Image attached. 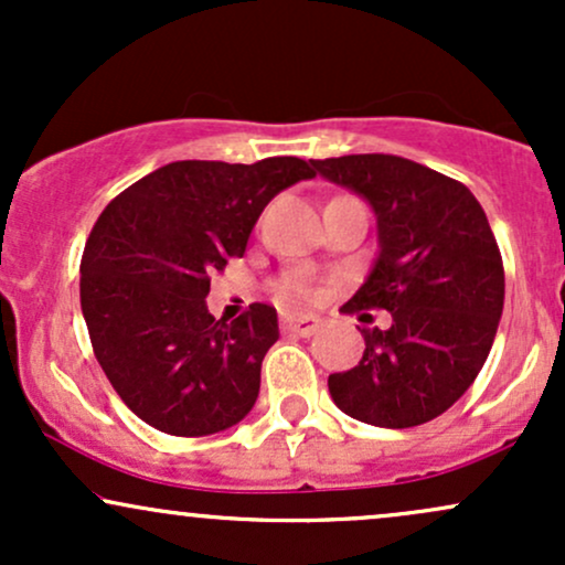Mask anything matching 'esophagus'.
<instances>
[{
  "mask_svg": "<svg viewBox=\"0 0 565 565\" xmlns=\"http://www.w3.org/2000/svg\"><path fill=\"white\" fill-rule=\"evenodd\" d=\"M319 327H321L319 316H291V313H284L281 316V329H284V332L310 337Z\"/></svg>",
  "mask_w": 565,
  "mask_h": 565,
  "instance_id": "34e87169",
  "label": "esophagus"
}]
</instances>
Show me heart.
Segmentation results:
<instances>
[{
    "label": "heart",
    "mask_w": 565,
    "mask_h": 565,
    "mask_svg": "<svg viewBox=\"0 0 565 565\" xmlns=\"http://www.w3.org/2000/svg\"><path fill=\"white\" fill-rule=\"evenodd\" d=\"M276 295L284 302H308L313 297V287L310 281L300 274H287L276 281Z\"/></svg>",
    "instance_id": "obj_1"
}]
</instances>
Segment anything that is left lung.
<instances>
[{
    "instance_id": "left-lung-1",
    "label": "left lung",
    "mask_w": 565,
    "mask_h": 565,
    "mask_svg": "<svg viewBox=\"0 0 565 565\" xmlns=\"http://www.w3.org/2000/svg\"><path fill=\"white\" fill-rule=\"evenodd\" d=\"M313 170L377 215V263L342 313L393 316L391 329L361 327L364 359L329 374V393L366 425L430 423L476 382L502 316L504 265L483 206L459 180L393 153L313 159Z\"/></svg>"
}]
</instances>
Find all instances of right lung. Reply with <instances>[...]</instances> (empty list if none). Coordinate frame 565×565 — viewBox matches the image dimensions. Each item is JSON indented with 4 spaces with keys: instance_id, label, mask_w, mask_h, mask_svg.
I'll list each match as a JSON object with an SVG mask.
<instances>
[{
    "instance_id": "1",
    "label": "right lung",
    "mask_w": 565,
    "mask_h": 565,
    "mask_svg": "<svg viewBox=\"0 0 565 565\" xmlns=\"http://www.w3.org/2000/svg\"><path fill=\"white\" fill-rule=\"evenodd\" d=\"M316 178L308 161H172L121 191L89 231L79 297L97 364L119 398L161 433L210 436L260 393L278 340L276 308L238 319L206 310L212 274L242 257L270 199Z\"/></svg>"
}]
</instances>
